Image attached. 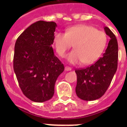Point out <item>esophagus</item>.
Masks as SVG:
<instances>
[{
    "label": "esophagus",
    "mask_w": 127,
    "mask_h": 127,
    "mask_svg": "<svg viewBox=\"0 0 127 127\" xmlns=\"http://www.w3.org/2000/svg\"><path fill=\"white\" fill-rule=\"evenodd\" d=\"M64 70H65V71H70V70H71L72 68L70 67H69V66H65Z\"/></svg>",
    "instance_id": "obj_1"
}]
</instances>
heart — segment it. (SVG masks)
<instances>
[{"instance_id": "obj_1", "label": "heart", "mask_w": 127, "mask_h": 127, "mask_svg": "<svg viewBox=\"0 0 127 127\" xmlns=\"http://www.w3.org/2000/svg\"><path fill=\"white\" fill-rule=\"evenodd\" d=\"M107 43V36L95 27L79 24L69 27L66 33L57 32L54 34L53 44L58 55L63 58L74 44V50L67 56L71 64L94 63L101 57Z\"/></svg>"}]
</instances>
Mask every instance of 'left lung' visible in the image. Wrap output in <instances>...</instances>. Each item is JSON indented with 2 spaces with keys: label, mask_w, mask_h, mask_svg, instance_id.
I'll return each mask as SVG.
<instances>
[{
  "label": "left lung",
  "mask_w": 127,
  "mask_h": 127,
  "mask_svg": "<svg viewBox=\"0 0 127 127\" xmlns=\"http://www.w3.org/2000/svg\"><path fill=\"white\" fill-rule=\"evenodd\" d=\"M104 30L111 39L103 57L90 66L75 70L77 75L76 93L85 101L100 98L109 86L117 68V40L109 28L105 27Z\"/></svg>",
  "instance_id": "left-lung-1"
}]
</instances>
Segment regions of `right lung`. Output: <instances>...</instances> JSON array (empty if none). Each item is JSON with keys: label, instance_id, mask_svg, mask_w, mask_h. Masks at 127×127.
Returning a JSON list of instances; mask_svg holds the SVG:
<instances>
[{"label": "right lung", "instance_id": "add662e5", "mask_svg": "<svg viewBox=\"0 0 127 127\" xmlns=\"http://www.w3.org/2000/svg\"><path fill=\"white\" fill-rule=\"evenodd\" d=\"M56 27L54 22H36L15 43L14 70L23 94L35 102L52 98L56 80L64 70L51 47Z\"/></svg>", "mask_w": 127, "mask_h": 127}]
</instances>
